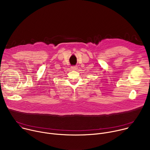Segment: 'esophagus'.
Listing matches in <instances>:
<instances>
[{
	"instance_id": "esophagus-1",
	"label": "esophagus",
	"mask_w": 150,
	"mask_h": 150,
	"mask_svg": "<svg viewBox=\"0 0 150 150\" xmlns=\"http://www.w3.org/2000/svg\"><path fill=\"white\" fill-rule=\"evenodd\" d=\"M71 69L72 70H74V71H76L78 69V67L77 66H73V67H71Z\"/></svg>"
}]
</instances>
